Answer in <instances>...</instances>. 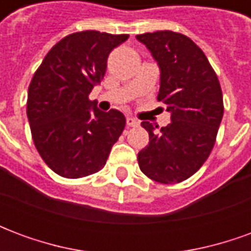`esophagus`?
Segmentation results:
<instances>
[{
	"label": "esophagus",
	"mask_w": 251,
	"mask_h": 251,
	"mask_svg": "<svg viewBox=\"0 0 251 251\" xmlns=\"http://www.w3.org/2000/svg\"><path fill=\"white\" fill-rule=\"evenodd\" d=\"M126 124H127V126H137L140 122L136 118H133V117H127L126 118Z\"/></svg>",
	"instance_id": "34e87169"
}]
</instances>
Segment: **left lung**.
<instances>
[{
	"mask_svg": "<svg viewBox=\"0 0 251 251\" xmlns=\"http://www.w3.org/2000/svg\"><path fill=\"white\" fill-rule=\"evenodd\" d=\"M136 39L157 62V100L171 114L168 126L158 131L142 121L149 144L138 152V165L154 181L180 183L204 164L214 148L223 117L221 84L203 51L187 36L157 30Z\"/></svg>",
	"mask_w": 251,
	"mask_h": 251,
	"instance_id": "1",
	"label": "left lung"
}]
</instances>
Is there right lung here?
<instances>
[{
    "label": "right lung",
    "mask_w": 251,
    "mask_h": 251,
    "mask_svg": "<svg viewBox=\"0 0 251 251\" xmlns=\"http://www.w3.org/2000/svg\"><path fill=\"white\" fill-rule=\"evenodd\" d=\"M127 37L98 30L68 35L32 77L26 102L32 138L47 165L63 177L100 171L124 131L125 115L99 110L88 94L103 79L110 52Z\"/></svg>",
    "instance_id": "obj_1"
}]
</instances>
